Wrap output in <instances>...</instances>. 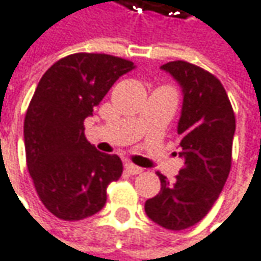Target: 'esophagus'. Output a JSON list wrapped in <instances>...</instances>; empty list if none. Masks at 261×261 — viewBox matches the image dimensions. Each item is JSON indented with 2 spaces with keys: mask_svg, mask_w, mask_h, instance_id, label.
I'll list each match as a JSON object with an SVG mask.
<instances>
[{
  "mask_svg": "<svg viewBox=\"0 0 261 261\" xmlns=\"http://www.w3.org/2000/svg\"><path fill=\"white\" fill-rule=\"evenodd\" d=\"M125 170H127L130 175H139V173H142V172H143V169H142V167L134 166V164H131V163H125Z\"/></svg>",
  "mask_w": 261,
  "mask_h": 261,
  "instance_id": "obj_1",
  "label": "esophagus"
}]
</instances>
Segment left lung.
Returning a JSON list of instances; mask_svg holds the SVG:
<instances>
[{"instance_id": "8db88e82", "label": "left lung", "mask_w": 261, "mask_h": 261, "mask_svg": "<svg viewBox=\"0 0 261 261\" xmlns=\"http://www.w3.org/2000/svg\"><path fill=\"white\" fill-rule=\"evenodd\" d=\"M161 70L182 88L178 134L179 156L185 163L175 184L158 173L161 190L146 200L145 212L164 228L184 230L211 211L224 187L236 119L224 86L209 71L185 61L167 62Z\"/></svg>"}]
</instances>
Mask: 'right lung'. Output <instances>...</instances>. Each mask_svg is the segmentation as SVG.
<instances>
[{
	"label": "right lung",
	"mask_w": 261,
	"mask_h": 261,
	"mask_svg": "<svg viewBox=\"0 0 261 261\" xmlns=\"http://www.w3.org/2000/svg\"><path fill=\"white\" fill-rule=\"evenodd\" d=\"M133 68L131 61L106 54H73L37 85L23 124L27 166L41 203L61 220L101 211L107 185L122 175L118 155L103 154L86 140L83 121Z\"/></svg>",
	"instance_id": "1"
}]
</instances>
